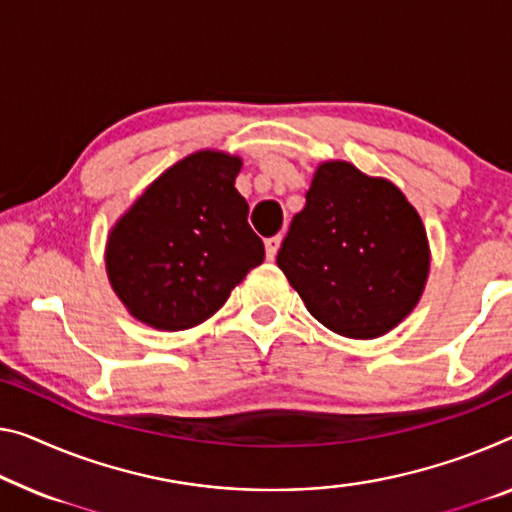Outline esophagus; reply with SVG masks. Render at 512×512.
I'll list each match as a JSON object with an SVG mask.
<instances>
[{"instance_id":"1","label":"esophagus","mask_w":512,"mask_h":512,"mask_svg":"<svg viewBox=\"0 0 512 512\" xmlns=\"http://www.w3.org/2000/svg\"><path fill=\"white\" fill-rule=\"evenodd\" d=\"M279 247H281V235H274V238H267L265 240V256H267V261H274V258H277Z\"/></svg>"}]
</instances>
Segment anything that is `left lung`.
Masks as SVG:
<instances>
[{
    "label": "left lung",
    "instance_id": "1",
    "mask_svg": "<svg viewBox=\"0 0 512 512\" xmlns=\"http://www.w3.org/2000/svg\"><path fill=\"white\" fill-rule=\"evenodd\" d=\"M277 265L327 329L377 338L421 300L430 270L428 235L396 185L332 160L313 174Z\"/></svg>",
    "mask_w": 512,
    "mask_h": 512
}]
</instances>
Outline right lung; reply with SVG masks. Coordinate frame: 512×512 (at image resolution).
Masks as SVG:
<instances>
[{
    "instance_id": "obj_1",
    "label": "right lung",
    "mask_w": 512,
    "mask_h": 512,
    "mask_svg": "<svg viewBox=\"0 0 512 512\" xmlns=\"http://www.w3.org/2000/svg\"><path fill=\"white\" fill-rule=\"evenodd\" d=\"M242 160L199 151L155 178L109 231L105 265L132 316L164 332L208 320L263 263V240L235 190Z\"/></svg>"
}]
</instances>
